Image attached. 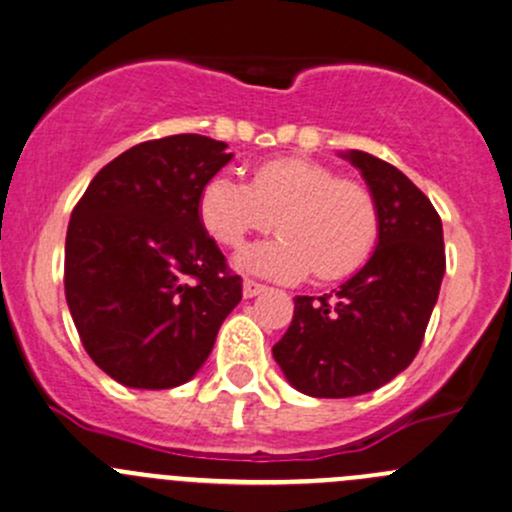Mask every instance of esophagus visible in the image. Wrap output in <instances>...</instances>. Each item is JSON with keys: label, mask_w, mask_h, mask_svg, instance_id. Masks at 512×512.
<instances>
[{"label": "esophagus", "mask_w": 512, "mask_h": 512, "mask_svg": "<svg viewBox=\"0 0 512 512\" xmlns=\"http://www.w3.org/2000/svg\"><path fill=\"white\" fill-rule=\"evenodd\" d=\"M262 292H267L265 284L255 282V279H245V282H242V294H245V299L257 297V294H262Z\"/></svg>", "instance_id": "esophagus-1"}]
</instances>
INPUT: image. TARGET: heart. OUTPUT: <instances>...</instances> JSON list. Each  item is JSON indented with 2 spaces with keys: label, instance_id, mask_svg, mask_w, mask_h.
Wrapping results in <instances>:
<instances>
[{
  "label": "heart",
  "instance_id": "b5f03b06",
  "mask_svg": "<svg viewBox=\"0 0 512 512\" xmlns=\"http://www.w3.org/2000/svg\"><path fill=\"white\" fill-rule=\"evenodd\" d=\"M198 218L223 247H240L247 235L270 233L277 223L282 235L245 250L238 262L282 282H299L309 272L321 282L351 277L380 240L375 193L306 157L260 161L250 186L218 171L198 193Z\"/></svg>",
  "mask_w": 512,
  "mask_h": 512
}]
</instances>
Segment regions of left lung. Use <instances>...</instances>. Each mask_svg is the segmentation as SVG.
I'll return each mask as SVG.
<instances>
[{
	"mask_svg": "<svg viewBox=\"0 0 512 512\" xmlns=\"http://www.w3.org/2000/svg\"><path fill=\"white\" fill-rule=\"evenodd\" d=\"M380 206L373 257L324 297L294 299L292 326L272 348L299 392L355 397L390 383L422 346L446 270L432 201L387 161L346 154Z\"/></svg>",
	"mask_w": 512,
	"mask_h": 512,
	"instance_id": "left-lung-1",
	"label": "left lung"
}]
</instances>
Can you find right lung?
<instances>
[{
	"label": "right lung",
	"instance_id": "right-lung-1",
	"mask_svg": "<svg viewBox=\"0 0 512 512\" xmlns=\"http://www.w3.org/2000/svg\"><path fill=\"white\" fill-rule=\"evenodd\" d=\"M203 134L149 139L102 166L66 235V299L90 358L139 390L184 385L242 299V279L198 218L233 154Z\"/></svg>",
	"mask_w": 512,
	"mask_h": 512
}]
</instances>
